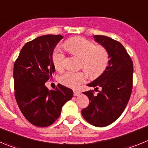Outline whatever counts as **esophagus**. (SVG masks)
Wrapping results in <instances>:
<instances>
[{"label": "esophagus", "mask_w": 148, "mask_h": 148, "mask_svg": "<svg viewBox=\"0 0 148 148\" xmlns=\"http://www.w3.org/2000/svg\"><path fill=\"white\" fill-rule=\"evenodd\" d=\"M80 93H81V92L80 91H79V90H74V91H73V94H74V95H75V96H77V95H80Z\"/></svg>", "instance_id": "1"}]
</instances>
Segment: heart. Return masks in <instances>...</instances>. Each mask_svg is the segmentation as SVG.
Here are the masks:
<instances>
[{
  "label": "heart",
  "instance_id": "1",
  "mask_svg": "<svg viewBox=\"0 0 148 148\" xmlns=\"http://www.w3.org/2000/svg\"><path fill=\"white\" fill-rule=\"evenodd\" d=\"M64 46L70 53L81 58V67L91 77L95 78L101 75L109 64L108 49L101 46H96L88 39L83 37L72 38L66 40ZM65 59L66 55L61 49L57 48L53 52L52 60L56 70H61L64 67ZM86 72L69 70L59 77V81L63 85L77 88L87 81V73Z\"/></svg>",
  "mask_w": 148,
  "mask_h": 148
}]
</instances>
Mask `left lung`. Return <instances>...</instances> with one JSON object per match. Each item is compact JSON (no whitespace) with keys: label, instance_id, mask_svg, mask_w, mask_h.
I'll use <instances>...</instances> for the list:
<instances>
[{"label":"left lung","instance_id":"8db88e82","mask_svg":"<svg viewBox=\"0 0 148 148\" xmlns=\"http://www.w3.org/2000/svg\"><path fill=\"white\" fill-rule=\"evenodd\" d=\"M95 40L108 49L110 62L105 71L88 86L93 90L84 92L89 105L82 110L84 119L95 127H106L114 122L125 110L133 89V64L122 44L104 35H95ZM100 90H98V88Z\"/></svg>","mask_w":148,"mask_h":148}]
</instances>
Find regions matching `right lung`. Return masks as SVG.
Masks as SVG:
<instances>
[{
	"label": "right lung",
	"mask_w": 148,
	"mask_h": 148,
	"mask_svg": "<svg viewBox=\"0 0 148 148\" xmlns=\"http://www.w3.org/2000/svg\"><path fill=\"white\" fill-rule=\"evenodd\" d=\"M62 38L61 35H47L29 41L14 64L17 104L27 120L35 126L53 125L60 116L63 105L73 95L71 89L60 84L55 90L45 86L55 71L53 52Z\"/></svg>",
	"instance_id": "1"
}]
</instances>
